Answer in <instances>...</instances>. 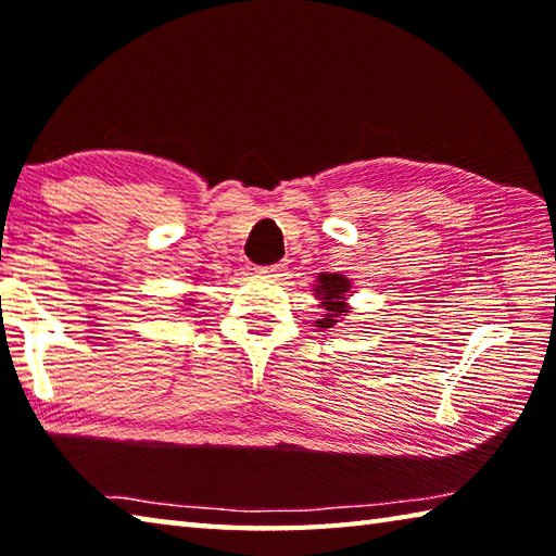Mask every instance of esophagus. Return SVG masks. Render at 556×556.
Segmentation results:
<instances>
[{
    "instance_id": "34e87169",
    "label": "esophagus",
    "mask_w": 556,
    "mask_h": 556,
    "mask_svg": "<svg viewBox=\"0 0 556 556\" xmlns=\"http://www.w3.org/2000/svg\"><path fill=\"white\" fill-rule=\"evenodd\" d=\"M287 269V263H285V260H281V263H275V265H267V267H263V271H265V275H279V271H285Z\"/></svg>"
}]
</instances>
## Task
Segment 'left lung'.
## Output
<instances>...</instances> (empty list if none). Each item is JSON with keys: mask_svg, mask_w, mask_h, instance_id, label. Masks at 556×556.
I'll return each mask as SVG.
<instances>
[{"mask_svg": "<svg viewBox=\"0 0 556 556\" xmlns=\"http://www.w3.org/2000/svg\"><path fill=\"white\" fill-rule=\"evenodd\" d=\"M351 289V281L346 277L341 275H320V287H317V296L323 299V308H325V315L323 320H317V327H334L337 317L341 313H349L346 305L341 303V299L346 296Z\"/></svg>", "mask_w": 556, "mask_h": 556, "instance_id": "obj_1", "label": "left lung"}]
</instances>
